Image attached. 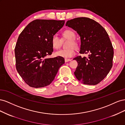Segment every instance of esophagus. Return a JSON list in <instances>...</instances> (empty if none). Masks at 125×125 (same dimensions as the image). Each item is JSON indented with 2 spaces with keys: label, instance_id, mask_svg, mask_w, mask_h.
I'll use <instances>...</instances> for the list:
<instances>
[{
  "label": "esophagus",
  "instance_id": "obj_1",
  "mask_svg": "<svg viewBox=\"0 0 125 125\" xmlns=\"http://www.w3.org/2000/svg\"><path fill=\"white\" fill-rule=\"evenodd\" d=\"M71 59H67V58H65V62H69V61H71Z\"/></svg>",
  "mask_w": 125,
  "mask_h": 125
}]
</instances>
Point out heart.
Listing matches in <instances>:
<instances>
[{"label":"heart","instance_id":"obj_1","mask_svg":"<svg viewBox=\"0 0 125 125\" xmlns=\"http://www.w3.org/2000/svg\"><path fill=\"white\" fill-rule=\"evenodd\" d=\"M62 39L69 40L67 45V47L68 48L56 52L55 55L57 57H60L65 58L72 57L75 55L74 48H77L79 46L78 41L75 39V34L72 30H66L62 33ZM51 43L52 48L55 50H58L61 46L62 40L57 35H54L52 37Z\"/></svg>","mask_w":125,"mask_h":125}]
</instances>
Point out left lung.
Returning <instances> with one entry per match:
<instances>
[{
  "instance_id": "left-lung-1",
  "label": "left lung",
  "mask_w": 125,
  "mask_h": 125,
  "mask_svg": "<svg viewBox=\"0 0 125 125\" xmlns=\"http://www.w3.org/2000/svg\"><path fill=\"white\" fill-rule=\"evenodd\" d=\"M66 26L74 30L81 39L80 54L89 53V57L78 56V66L74 74L84 84L96 85L106 77L113 66L114 50L104 28L98 22L85 17L68 20Z\"/></svg>"
}]
</instances>
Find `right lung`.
Segmentation results:
<instances>
[{"label":"right lung","instance_id":"1","mask_svg":"<svg viewBox=\"0 0 125 125\" xmlns=\"http://www.w3.org/2000/svg\"><path fill=\"white\" fill-rule=\"evenodd\" d=\"M65 20L36 19L26 26L18 37L14 48L18 73L33 88L50 85L60 67L65 63L60 57L45 58L53 52L51 41Z\"/></svg>","mask_w":125,"mask_h":125}]
</instances>
